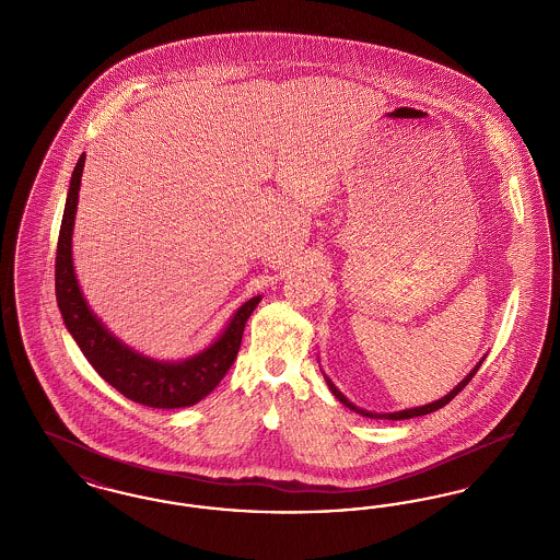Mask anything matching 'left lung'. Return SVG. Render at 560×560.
<instances>
[{
  "label": "left lung",
  "mask_w": 560,
  "mask_h": 560,
  "mask_svg": "<svg viewBox=\"0 0 560 560\" xmlns=\"http://www.w3.org/2000/svg\"><path fill=\"white\" fill-rule=\"evenodd\" d=\"M480 363L472 370V372L468 373L455 388H453L450 395H445L443 399L434 400V402H428L424 407H416V409H402V411H395V413H372V411H365V409H359V407H354L350 400L331 384V380L325 375V380H327V386H329V390L336 395V399L342 400L345 405H347L348 409H352V411H357V413H361V416H365V418H380V420H407V418H418V416H427V413H432V411H436V409H441V407H445L450 400L455 399L466 386H468V382L475 377V373L479 372Z\"/></svg>",
  "instance_id": "1"
}]
</instances>
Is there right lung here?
Listing matches in <instances>:
<instances>
[{
	"instance_id": "1",
	"label": "right lung",
	"mask_w": 560,
	"mask_h": 560,
	"mask_svg": "<svg viewBox=\"0 0 560 560\" xmlns=\"http://www.w3.org/2000/svg\"><path fill=\"white\" fill-rule=\"evenodd\" d=\"M83 161L85 155H81L71 176V187L56 245V302L65 325L75 338L90 365L124 397L158 409L195 405L197 400L210 395L218 382L224 377V373L231 370L240 352L245 323L258 306L260 295L247 300L241 306L212 347L185 361H155L133 352L132 348L124 347L88 308L73 270L71 235L80 197Z\"/></svg>"
}]
</instances>
